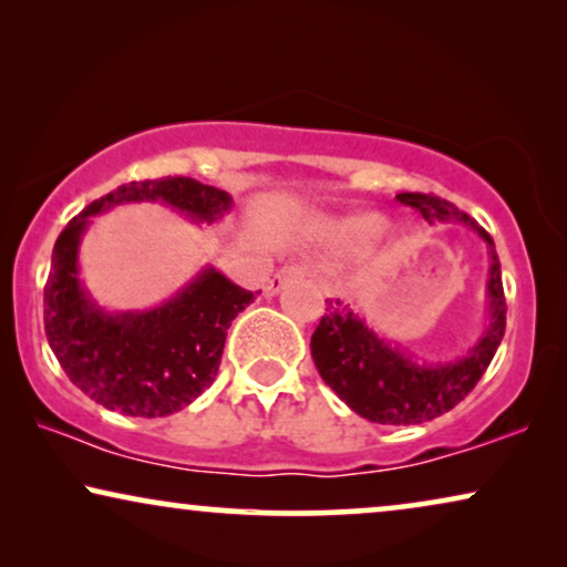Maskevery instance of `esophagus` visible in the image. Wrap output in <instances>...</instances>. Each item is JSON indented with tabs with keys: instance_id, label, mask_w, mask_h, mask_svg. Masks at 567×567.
Wrapping results in <instances>:
<instances>
[{
	"instance_id": "1",
	"label": "esophagus",
	"mask_w": 567,
	"mask_h": 567,
	"mask_svg": "<svg viewBox=\"0 0 567 567\" xmlns=\"http://www.w3.org/2000/svg\"><path fill=\"white\" fill-rule=\"evenodd\" d=\"M301 276H305V270H301V268H293V266L281 268V270H278V274L266 284V293H268V297H276V293L281 291L286 284L297 281V278H301Z\"/></svg>"
}]
</instances>
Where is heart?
I'll return each mask as SVG.
<instances>
[{
    "label": "heart",
    "mask_w": 567,
    "mask_h": 567,
    "mask_svg": "<svg viewBox=\"0 0 567 567\" xmlns=\"http://www.w3.org/2000/svg\"><path fill=\"white\" fill-rule=\"evenodd\" d=\"M384 231L386 221L379 214H355L332 224L328 237L332 245L346 247V250H359V247L374 245Z\"/></svg>",
    "instance_id": "1"
}]
</instances>
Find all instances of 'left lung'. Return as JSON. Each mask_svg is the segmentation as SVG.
<instances>
[{
    "instance_id": "left-lung-1",
    "label": "left lung",
    "mask_w": 567,
    "mask_h": 567,
    "mask_svg": "<svg viewBox=\"0 0 567 567\" xmlns=\"http://www.w3.org/2000/svg\"><path fill=\"white\" fill-rule=\"evenodd\" d=\"M400 204L423 214L429 224H464L487 243V324L477 343L460 359L444 363H417L379 338L351 307L340 299L324 301V315L312 336V359L324 384L353 413L382 425H415L444 415L475 390L491 367L506 330L501 260L491 235L470 214L449 200L425 193H400Z\"/></svg>"
}]
</instances>
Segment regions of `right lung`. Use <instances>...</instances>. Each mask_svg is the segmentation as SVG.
<instances>
[{"instance_id":"1","label":"right lung","mask_w":567,"mask_h":567,"mask_svg":"<svg viewBox=\"0 0 567 567\" xmlns=\"http://www.w3.org/2000/svg\"><path fill=\"white\" fill-rule=\"evenodd\" d=\"M138 200H159L196 224L219 221L231 208L227 190L193 177L128 183L92 200L53 245L43 324L61 369L90 400L121 415L165 417L212 386L229 324L255 293L206 266L159 307L138 312L100 307L80 278L82 237L92 216Z\"/></svg>"}]
</instances>
